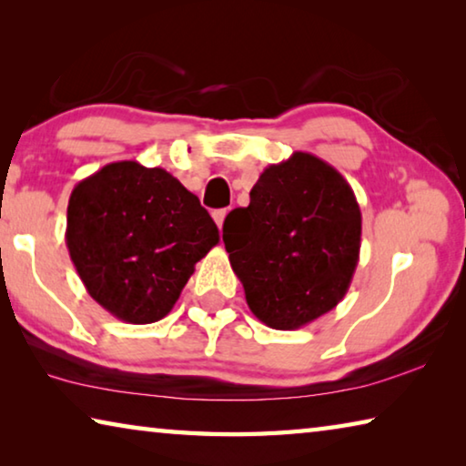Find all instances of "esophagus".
<instances>
[{"instance_id": "34e87169", "label": "esophagus", "mask_w": 466, "mask_h": 466, "mask_svg": "<svg viewBox=\"0 0 466 466\" xmlns=\"http://www.w3.org/2000/svg\"><path fill=\"white\" fill-rule=\"evenodd\" d=\"M226 216H228V209H216V211H214V219H216V224H218L219 230H222Z\"/></svg>"}]
</instances>
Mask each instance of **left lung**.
<instances>
[{
  "mask_svg": "<svg viewBox=\"0 0 466 466\" xmlns=\"http://www.w3.org/2000/svg\"><path fill=\"white\" fill-rule=\"evenodd\" d=\"M224 244L250 312L294 330L345 298L360 261L361 211L330 164L294 152L263 170L248 208L228 214Z\"/></svg>",
  "mask_w": 466,
  "mask_h": 466,
  "instance_id": "obj_1",
  "label": "left lung"
}]
</instances>
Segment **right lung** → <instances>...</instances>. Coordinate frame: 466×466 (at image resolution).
<instances>
[{"label":"right lung","instance_id":"add662e5","mask_svg":"<svg viewBox=\"0 0 466 466\" xmlns=\"http://www.w3.org/2000/svg\"><path fill=\"white\" fill-rule=\"evenodd\" d=\"M219 242L197 195L164 168L110 162L74 187L66 244L88 294L131 325L167 317Z\"/></svg>","mask_w":466,"mask_h":466}]
</instances>
